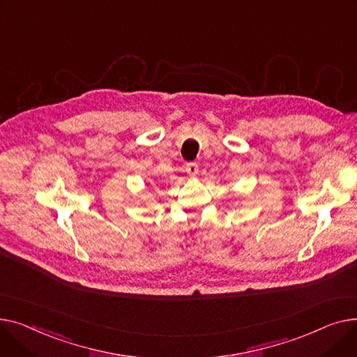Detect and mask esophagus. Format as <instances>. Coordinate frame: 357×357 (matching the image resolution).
Here are the masks:
<instances>
[{"instance_id":"esophagus-1","label":"esophagus","mask_w":357,"mask_h":357,"mask_svg":"<svg viewBox=\"0 0 357 357\" xmlns=\"http://www.w3.org/2000/svg\"><path fill=\"white\" fill-rule=\"evenodd\" d=\"M185 173L190 177H196L199 173V165L197 162H187L185 164Z\"/></svg>"}]
</instances>
